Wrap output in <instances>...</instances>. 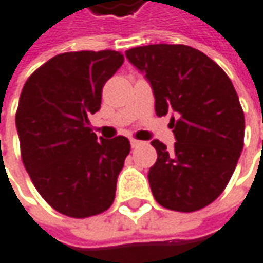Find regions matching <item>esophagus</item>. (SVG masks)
I'll return each instance as SVG.
<instances>
[{
	"label": "esophagus",
	"mask_w": 263,
	"mask_h": 263,
	"mask_svg": "<svg viewBox=\"0 0 263 263\" xmlns=\"http://www.w3.org/2000/svg\"><path fill=\"white\" fill-rule=\"evenodd\" d=\"M143 144V141H138V140H131V147L132 148H137Z\"/></svg>",
	"instance_id": "esophagus-1"
}]
</instances>
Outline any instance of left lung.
<instances>
[{
    "instance_id": "obj_1",
    "label": "left lung",
    "mask_w": 263,
    "mask_h": 263,
    "mask_svg": "<svg viewBox=\"0 0 263 263\" xmlns=\"http://www.w3.org/2000/svg\"><path fill=\"white\" fill-rule=\"evenodd\" d=\"M125 55L150 82L156 115L174 111V150L152 141L157 152L148 171L154 199L171 211L203 209L225 190L243 150L245 113L231 79L189 45H144Z\"/></svg>"
}]
</instances>
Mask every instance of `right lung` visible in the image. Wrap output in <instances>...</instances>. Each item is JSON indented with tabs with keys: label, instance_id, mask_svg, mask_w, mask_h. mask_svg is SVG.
<instances>
[{
	"label": "right lung",
	"instance_id": "right-lung-1",
	"mask_svg": "<svg viewBox=\"0 0 263 263\" xmlns=\"http://www.w3.org/2000/svg\"><path fill=\"white\" fill-rule=\"evenodd\" d=\"M123 63L118 51L63 52L29 76L16 113L20 153L35 189L52 209L70 218L107 211L129 154L126 137L100 138L89 115Z\"/></svg>",
	"mask_w": 263,
	"mask_h": 263
}]
</instances>
